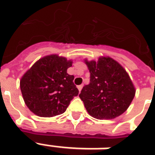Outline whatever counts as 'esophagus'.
Wrapping results in <instances>:
<instances>
[{"label": "esophagus", "instance_id": "34e87169", "mask_svg": "<svg viewBox=\"0 0 155 155\" xmlns=\"http://www.w3.org/2000/svg\"><path fill=\"white\" fill-rule=\"evenodd\" d=\"M82 87H83L82 85H79V86H78V90H79V91H82Z\"/></svg>", "mask_w": 155, "mask_h": 155}]
</instances>
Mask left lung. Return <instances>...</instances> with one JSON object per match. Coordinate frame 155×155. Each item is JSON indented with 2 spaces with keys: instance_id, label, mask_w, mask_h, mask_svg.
<instances>
[{
  "instance_id": "left-lung-1",
  "label": "left lung",
  "mask_w": 155,
  "mask_h": 155,
  "mask_svg": "<svg viewBox=\"0 0 155 155\" xmlns=\"http://www.w3.org/2000/svg\"><path fill=\"white\" fill-rule=\"evenodd\" d=\"M90 71V83L79 97L88 114L97 119H112L126 111L136 90L126 70L110 57L98 62L85 60Z\"/></svg>"
}]
</instances>
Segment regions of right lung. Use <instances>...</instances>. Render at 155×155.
Returning <instances> with one entry per match:
<instances>
[{
  "mask_svg": "<svg viewBox=\"0 0 155 155\" xmlns=\"http://www.w3.org/2000/svg\"><path fill=\"white\" fill-rule=\"evenodd\" d=\"M72 61L51 54L40 59L24 73L20 89L24 102L40 117H54L65 112L78 89L73 75L67 73Z\"/></svg>",
  "mask_w": 155,
  "mask_h": 155,
  "instance_id": "1",
  "label": "right lung"
}]
</instances>
